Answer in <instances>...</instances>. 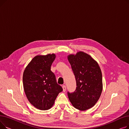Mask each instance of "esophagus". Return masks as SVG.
I'll return each mask as SVG.
<instances>
[{
    "label": "esophagus",
    "instance_id": "esophagus-1",
    "mask_svg": "<svg viewBox=\"0 0 129 129\" xmlns=\"http://www.w3.org/2000/svg\"><path fill=\"white\" fill-rule=\"evenodd\" d=\"M62 88H63V91L65 92L66 91V86L65 85L62 86Z\"/></svg>",
    "mask_w": 129,
    "mask_h": 129
}]
</instances>
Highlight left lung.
<instances>
[{"label": "left lung", "mask_w": 129, "mask_h": 129, "mask_svg": "<svg viewBox=\"0 0 129 129\" xmlns=\"http://www.w3.org/2000/svg\"><path fill=\"white\" fill-rule=\"evenodd\" d=\"M76 81V89L68 92L70 102L76 109L85 111L94 106L103 91L102 73L98 63L90 55L79 51L67 56Z\"/></svg>", "instance_id": "8db88e82"}]
</instances>
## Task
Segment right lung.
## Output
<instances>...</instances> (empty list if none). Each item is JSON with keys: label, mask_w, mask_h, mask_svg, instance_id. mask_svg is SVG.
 Returning a JSON list of instances; mask_svg holds the SVG:
<instances>
[{"label": "right lung", "mask_w": 129, "mask_h": 129, "mask_svg": "<svg viewBox=\"0 0 129 129\" xmlns=\"http://www.w3.org/2000/svg\"><path fill=\"white\" fill-rule=\"evenodd\" d=\"M55 57L54 53L38 55L23 72V85L26 98L32 105L41 110L51 108L58 93L63 90L51 71Z\"/></svg>", "instance_id": "obj_1"}]
</instances>
